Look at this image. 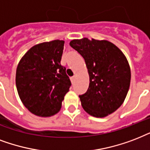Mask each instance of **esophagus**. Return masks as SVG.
<instances>
[{
    "label": "esophagus",
    "mask_w": 150,
    "mask_h": 150,
    "mask_svg": "<svg viewBox=\"0 0 150 150\" xmlns=\"http://www.w3.org/2000/svg\"><path fill=\"white\" fill-rule=\"evenodd\" d=\"M75 79H76V76H73V77H71L72 83H74V81H75Z\"/></svg>",
    "instance_id": "34e87169"
}]
</instances>
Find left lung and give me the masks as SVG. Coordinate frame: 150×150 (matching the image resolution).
Here are the masks:
<instances>
[{
  "instance_id": "obj_1",
  "label": "left lung",
  "mask_w": 150,
  "mask_h": 150,
  "mask_svg": "<svg viewBox=\"0 0 150 150\" xmlns=\"http://www.w3.org/2000/svg\"><path fill=\"white\" fill-rule=\"evenodd\" d=\"M69 45L81 54L89 74L87 92L80 96L86 112L107 117L122 105L131 83V69L124 53L106 40L76 39Z\"/></svg>"
}]
</instances>
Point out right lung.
Instances as JSON below:
<instances>
[{
  "instance_id": "add662e5",
  "label": "right lung",
  "mask_w": 150,
  "mask_h": 150,
  "mask_svg": "<svg viewBox=\"0 0 150 150\" xmlns=\"http://www.w3.org/2000/svg\"><path fill=\"white\" fill-rule=\"evenodd\" d=\"M64 40L36 45L28 50L16 69V83L25 107L38 117L59 112L71 82L61 66Z\"/></svg>"
}]
</instances>
